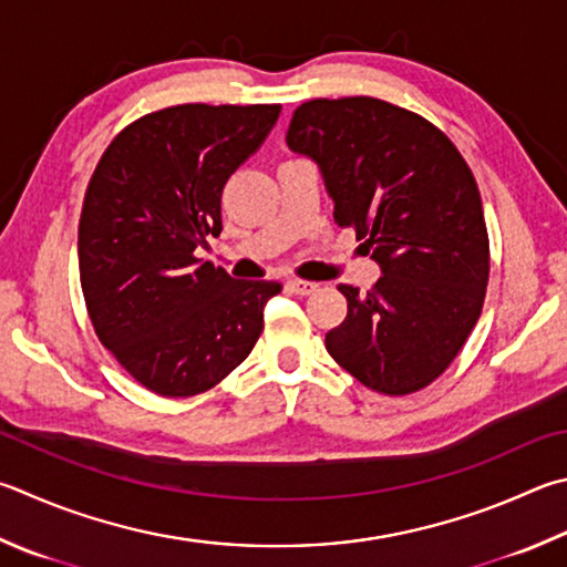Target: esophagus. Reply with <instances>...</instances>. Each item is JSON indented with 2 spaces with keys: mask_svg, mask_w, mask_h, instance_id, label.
Wrapping results in <instances>:
<instances>
[{
  "mask_svg": "<svg viewBox=\"0 0 567 567\" xmlns=\"http://www.w3.org/2000/svg\"><path fill=\"white\" fill-rule=\"evenodd\" d=\"M287 290L292 295H312L317 290V285L307 280H287Z\"/></svg>",
  "mask_w": 567,
  "mask_h": 567,
  "instance_id": "1",
  "label": "esophagus"
}]
</instances>
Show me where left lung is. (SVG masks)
Wrapping results in <instances>:
<instances>
[{
	"label": "left lung",
	"instance_id": "obj_1",
	"mask_svg": "<svg viewBox=\"0 0 567 567\" xmlns=\"http://www.w3.org/2000/svg\"><path fill=\"white\" fill-rule=\"evenodd\" d=\"M287 146L312 158L334 200L382 267L367 295L339 285L344 322L327 352L357 382L404 396L446 372L476 327L488 285L478 185L444 131L382 99H315L297 106Z\"/></svg>",
	"mask_w": 567,
	"mask_h": 567
}]
</instances>
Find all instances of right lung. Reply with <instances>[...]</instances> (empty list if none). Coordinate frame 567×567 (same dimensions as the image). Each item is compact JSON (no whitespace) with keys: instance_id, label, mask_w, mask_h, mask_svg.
<instances>
[{"instance_id":"obj_1","label":"right lung","mask_w":567,"mask_h":567,"mask_svg":"<svg viewBox=\"0 0 567 567\" xmlns=\"http://www.w3.org/2000/svg\"><path fill=\"white\" fill-rule=\"evenodd\" d=\"M280 104H183L123 128L89 181L79 275L91 324L138 384L195 396L252 352L280 282L233 280L195 250L223 230L228 178L262 146Z\"/></svg>"}]
</instances>
